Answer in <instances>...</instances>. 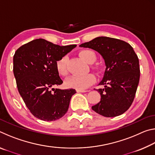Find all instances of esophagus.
<instances>
[{
  "mask_svg": "<svg viewBox=\"0 0 155 155\" xmlns=\"http://www.w3.org/2000/svg\"><path fill=\"white\" fill-rule=\"evenodd\" d=\"M77 92H82V93H84V92H86V90H77Z\"/></svg>",
  "mask_w": 155,
  "mask_h": 155,
  "instance_id": "obj_1",
  "label": "esophagus"
}]
</instances>
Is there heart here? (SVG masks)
Masks as SVG:
<instances>
[{"instance_id": "b5f03b06", "label": "heart", "mask_w": 155, "mask_h": 155, "mask_svg": "<svg viewBox=\"0 0 155 155\" xmlns=\"http://www.w3.org/2000/svg\"><path fill=\"white\" fill-rule=\"evenodd\" d=\"M79 55L88 64H93L96 60V54L91 50H83L79 52ZM68 57L66 55L62 56L56 62V69L59 75L65 77L68 74L67 68ZM96 78L92 74L85 75H74L68 78L65 84L66 87L74 88L77 90H84L95 82Z\"/></svg>"}]
</instances>
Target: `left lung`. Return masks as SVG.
Wrapping results in <instances>:
<instances>
[{
    "label": "left lung",
    "instance_id": "obj_1",
    "mask_svg": "<svg viewBox=\"0 0 155 155\" xmlns=\"http://www.w3.org/2000/svg\"><path fill=\"white\" fill-rule=\"evenodd\" d=\"M79 46L99 52L106 65L103 80L98 84L104 87L97 90L101 101L91 109L107 117L124 114L133 103L140 77L139 59L133 47L108 37H98Z\"/></svg>",
    "mask_w": 155,
    "mask_h": 155
}]
</instances>
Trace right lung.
I'll return each instance as SVG.
<instances>
[{
    "mask_svg": "<svg viewBox=\"0 0 155 155\" xmlns=\"http://www.w3.org/2000/svg\"><path fill=\"white\" fill-rule=\"evenodd\" d=\"M77 46H61L36 39L20 46L14 56V74L18 91L37 118L54 121L66 114L74 89L51 88L63 83L56 69L60 57Z\"/></svg>",
    "mask_w": 155,
    "mask_h": 155,
    "instance_id": "obj_1",
    "label": "right lung"
}]
</instances>
